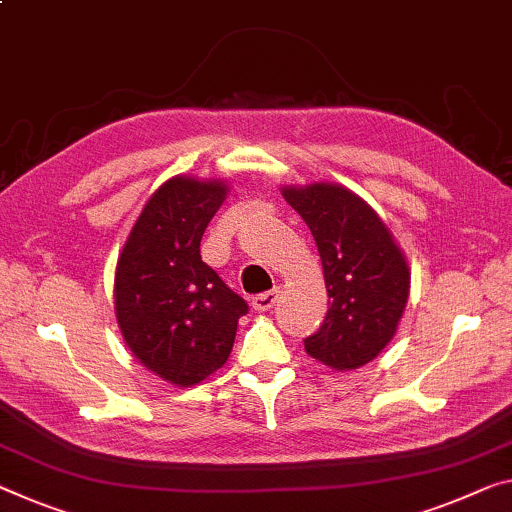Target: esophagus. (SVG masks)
Wrapping results in <instances>:
<instances>
[{
	"label": "esophagus",
	"instance_id": "obj_1",
	"mask_svg": "<svg viewBox=\"0 0 512 512\" xmlns=\"http://www.w3.org/2000/svg\"><path fill=\"white\" fill-rule=\"evenodd\" d=\"M277 297H279V288L265 290V293L256 295L254 300H251V306H254L256 311H267V309H272L274 302H277Z\"/></svg>",
	"mask_w": 512,
	"mask_h": 512
}]
</instances>
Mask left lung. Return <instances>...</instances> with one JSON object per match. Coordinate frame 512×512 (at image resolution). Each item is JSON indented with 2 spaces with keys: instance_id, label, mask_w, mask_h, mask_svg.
Listing matches in <instances>:
<instances>
[{
  "instance_id": "left-lung-1",
  "label": "left lung",
  "mask_w": 512,
  "mask_h": 512,
  "mask_svg": "<svg viewBox=\"0 0 512 512\" xmlns=\"http://www.w3.org/2000/svg\"><path fill=\"white\" fill-rule=\"evenodd\" d=\"M316 240L329 311L306 355L334 371H355L391 343L410 297V265L380 215L348 187H281Z\"/></svg>"
}]
</instances>
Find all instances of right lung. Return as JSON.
<instances>
[{"label":"right lung","mask_w":512,"mask_h":512,"mask_svg":"<svg viewBox=\"0 0 512 512\" xmlns=\"http://www.w3.org/2000/svg\"><path fill=\"white\" fill-rule=\"evenodd\" d=\"M226 194L224 180L169 178L146 201L116 261L123 341L141 366L176 387L199 384L226 364L249 311L201 261V238Z\"/></svg>","instance_id":"1"}]
</instances>
